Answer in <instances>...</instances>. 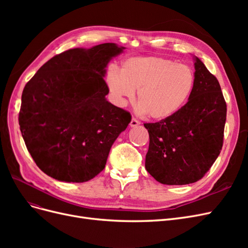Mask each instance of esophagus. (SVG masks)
<instances>
[{"label": "esophagus", "mask_w": 248, "mask_h": 248, "mask_svg": "<svg viewBox=\"0 0 248 248\" xmlns=\"http://www.w3.org/2000/svg\"><path fill=\"white\" fill-rule=\"evenodd\" d=\"M140 122H139L137 119H134V118H132V120H131V122H130V127H137L138 125H140Z\"/></svg>", "instance_id": "34e87169"}]
</instances>
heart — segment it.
<instances>
[{
	"instance_id": "1",
	"label": "heart",
	"mask_w": 248,
	"mask_h": 248,
	"mask_svg": "<svg viewBox=\"0 0 248 248\" xmlns=\"http://www.w3.org/2000/svg\"><path fill=\"white\" fill-rule=\"evenodd\" d=\"M107 84L112 100L120 107L137 92L139 109L150 119L176 115L190 98L196 77L189 66L160 57H136L122 63L119 73L111 70Z\"/></svg>"
}]
</instances>
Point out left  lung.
<instances>
[{
  "mask_svg": "<svg viewBox=\"0 0 248 248\" xmlns=\"http://www.w3.org/2000/svg\"><path fill=\"white\" fill-rule=\"evenodd\" d=\"M194 69L196 85L185 106L168 119L144 124L150 138L145 167L162 184L199 181L222 148L227 103L220 85L197 57Z\"/></svg>",
  "mask_w": 248,
  "mask_h": 248,
  "instance_id": "obj_1",
  "label": "left lung"
}]
</instances>
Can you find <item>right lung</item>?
<instances>
[{
  "instance_id": "obj_1",
  "label": "right lung",
  "mask_w": 248,
  "mask_h": 248,
  "mask_svg": "<svg viewBox=\"0 0 248 248\" xmlns=\"http://www.w3.org/2000/svg\"><path fill=\"white\" fill-rule=\"evenodd\" d=\"M125 47L103 43L52 57L24 88L18 116L28 151L43 172L81 183L106 168L109 150L131 121L106 96L110 60Z\"/></svg>"
}]
</instances>
